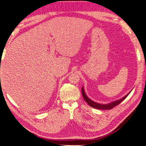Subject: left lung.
<instances>
[{"label":"left lung","instance_id":"1","mask_svg":"<svg viewBox=\"0 0 146 146\" xmlns=\"http://www.w3.org/2000/svg\"><path fill=\"white\" fill-rule=\"evenodd\" d=\"M131 91H130V92H128L126 96L123 97V98H121L120 99L117 100V101H115L111 102H110V103H108V104H100V103H98V102H94V101H92V100H91L89 98H88V96L86 95V94H85L84 87H82V96H83V98H84L85 101L88 104V105H89L91 107L95 108V109L102 110H111V109H112L113 108L116 106L118 105L119 104H120V102H121L128 95H129L130 93L131 92Z\"/></svg>","mask_w":146,"mask_h":146}]
</instances>
